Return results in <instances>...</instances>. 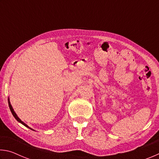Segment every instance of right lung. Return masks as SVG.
<instances>
[{"instance_id":"right-lung-1","label":"right lung","mask_w":159,"mask_h":159,"mask_svg":"<svg viewBox=\"0 0 159 159\" xmlns=\"http://www.w3.org/2000/svg\"><path fill=\"white\" fill-rule=\"evenodd\" d=\"M8 104H9V107H10V111H11V112H12V115H13V116H14L15 118V119L16 120H17V121L18 122H20V123H21V124H23L24 125H25V126H26V127H27V128H29V129H31V130H33V129H32V128H29V126L27 125H26V124H25V123H24V122H22V121H21V120L20 119V118H19L18 116H17V114H16V113L14 111V109H12V106H11V104H10V100H9V98H8Z\"/></svg>"}]
</instances>
